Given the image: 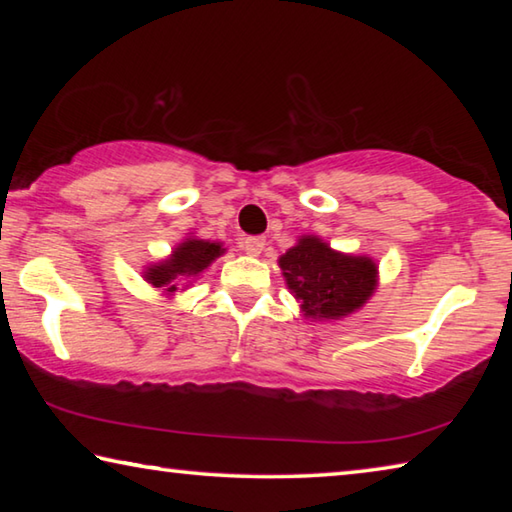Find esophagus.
<instances>
[{
  "label": "esophagus",
  "mask_w": 512,
  "mask_h": 512,
  "mask_svg": "<svg viewBox=\"0 0 512 512\" xmlns=\"http://www.w3.org/2000/svg\"><path fill=\"white\" fill-rule=\"evenodd\" d=\"M264 246H266V239L264 237H246L244 241H241V248H244L246 255H250V257L262 255Z\"/></svg>",
  "instance_id": "1"
}]
</instances>
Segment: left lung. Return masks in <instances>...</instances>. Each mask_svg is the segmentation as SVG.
<instances>
[{
    "label": "left lung",
    "instance_id": "1",
    "mask_svg": "<svg viewBox=\"0 0 512 512\" xmlns=\"http://www.w3.org/2000/svg\"><path fill=\"white\" fill-rule=\"evenodd\" d=\"M277 264L305 318H348L366 305L379 287L375 259L341 253L316 235L298 237L296 246L280 255Z\"/></svg>",
    "mask_w": 512,
    "mask_h": 512
}]
</instances>
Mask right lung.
<instances>
[{
  "label": "right lung",
  "instance_id": "right-lung-1",
  "mask_svg": "<svg viewBox=\"0 0 512 512\" xmlns=\"http://www.w3.org/2000/svg\"><path fill=\"white\" fill-rule=\"evenodd\" d=\"M223 253L221 241L201 239L189 232V237L171 248V255L144 266L142 277L153 289H160L162 296L173 298V293L185 291Z\"/></svg>",
  "mask_w": 512,
  "mask_h": 512
}]
</instances>
